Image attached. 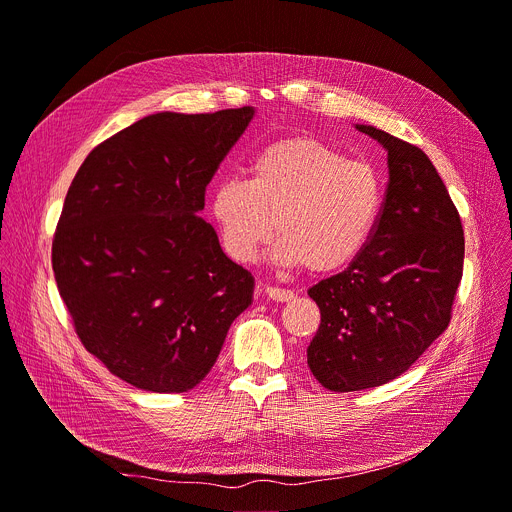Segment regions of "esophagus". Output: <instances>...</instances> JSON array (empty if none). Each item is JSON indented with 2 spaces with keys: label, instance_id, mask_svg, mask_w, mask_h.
Returning a JSON list of instances; mask_svg holds the SVG:
<instances>
[{
  "label": "esophagus",
  "instance_id": "obj_1",
  "mask_svg": "<svg viewBox=\"0 0 512 512\" xmlns=\"http://www.w3.org/2000/svg\"><path fill=\"white\" fill-rule=\"evenodd\" d=\"M265 296L271 298V300H278V302H290L294 298V292L284 290V288H276V286H267Z\"/></svg>",
  "mask_w": 512,
  "mask_h": 512
}]
</instances>
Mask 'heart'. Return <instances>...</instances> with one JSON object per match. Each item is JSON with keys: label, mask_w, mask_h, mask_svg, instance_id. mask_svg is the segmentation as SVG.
Returning <instances> with one entry per match:
<instances>
[{"label": "heart", "mask_w": 512, "mask_h": 512, "mask_svg": "<svg viewBox=\"0 0 512 512\" xmlns=\"http://www.w3.org/2000/svg\"><path fill=\"white\" fill-rule=\"evenodd\" d=\"M249 179H228L212 193L224 249L251 263L276 228V259L331 274L368 245L383 208V183L368 162L306 135L267 144L249 162Z\"/></svg>", "instance_id": "heart-1"}]
</instances>
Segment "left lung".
I'll list each match as a JSON object with an SVG mask.
<instances>
[{
	"mask_svg": "<svg viewBox=\"0 0 512 512\" xmlns=\"http://www.w3.org/2000/svg\"><path fill=\"white\" fill-rule=\"evenodd\" d=\"M356 129L387 150L389 183L364 251L309 290L321 325L306 362L337 393L385 385L426 352L451 323L465 255L459 212L430 158L372 125Z\"/></svg>",
	"mask_w": 512,
	"mask_h": 512,
	"instance_id": "obj_1",
	"label": "left lung"
}]
</instances>
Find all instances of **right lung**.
<instances>
[{
  "label": "right lung",
  "mask_w": 512,
  "mask_h": 512,
  "mask_svg": "<svg viewBox=\"0 0 512 512\" xmlns=\"http://www.w3.org/2000/svg\"><path fill=\"white\" fill-rule=\"evenodd\" d=\"M253 107L156 113L82 162L53 236V274L84 348L125 383L185 393L212 370L255 278L197 212Z\"/></svg>",
  "instance_id": "1"
}]
</instances>
